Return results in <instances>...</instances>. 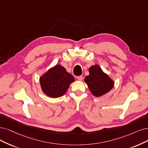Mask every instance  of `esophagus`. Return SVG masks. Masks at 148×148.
Instances as JSON below:
<instances>
[{
  "label": "esophagus",
  "mask_w": 148,
  "mask_h": 148,
  "mask_svg": "<svg viewBox=\"0 0 148 148\" xmlns=\"http://www.w3.org/2000/svg\"><path fill=\"white\" fill-rule=\"evenodd\" d=\"M77 79L79 81H82L83 80V76L82 75H80V76H77Z\"/></svg>",
  "instance_id": "34e87169"
}]
</instances>
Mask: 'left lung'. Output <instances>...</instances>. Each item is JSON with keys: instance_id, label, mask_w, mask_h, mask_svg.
<instances>
[{"instance_id": "8db88e82", "label": "left lung", "mask_w": 148, "mask_h": 148, "mask_svg": "<svg viewBox=\"0 0 148 148\" xmlns=\"http://www.w3.org/2000/svg\"><path fill=\"white\" fill-rule=\"evenodd\" d=\"M89 73L84 80L92 95L99 97L106 95L113 88V80L103 72L99 65L91 66L89 68Z\"/></svg>"}]
</instances>
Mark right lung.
Listing matches in <instances>:
<instances>
[{
  "mask_svg": "<svg viewBox=\"0 0 148 148\" xmlns=\"http://www.w3.org/2000/svg\"><path fill=\"white\" fill-rule=\"evenodd\" d=\"M75 81L73 76L60 64L49 69L40 78L42 92L47 96L57 98L66 92L70 84Z\"/></svg>",
  "mask_w": 148,
  "mask_h": 148,
  "instance_id": "1",
  "label": "right lung"
}]
</instances>
